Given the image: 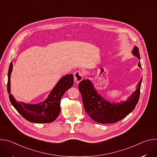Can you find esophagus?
Here are the masks:
<instances>
[{
	"label": "esophagus",
	"mask_w": 157,
	"mask_h": 157,
	"mask_svg": "<svg viewBox=\"0 0 157 157\" xmlns=\"http://www.w3.org/2000/svg\"><path fill=\"white\" fill-rule=\"evenodd\" d=\"M83 73L80 71H76L74 74V79L76 83H79L83 79Z\"/></svg>",
	"instance_id": "obj_1"
}]
</instances>
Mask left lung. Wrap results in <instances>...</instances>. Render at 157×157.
Returning <instances> with one entry per match:
<instances>
[{
  "label": "left lung",
  "mask_w": 157,
  "mask_h": 157,
  "mask_svg": "<svg viewBox=\"0 0 157 157\" xmlns=\"http://www.w3.org/2000/svg\"><path fill=\"white\" fill-rule=\"evenodd\" d=\"M132 53L140 59L138 47H134ZM138 66L142 68L140 62ZM142 80V78L138 83L136 91L127 101L121 103H111L105 101L98 94L90 81H81L78 88L82 96L85 111L92 119L101 124L114 123L123 119L135 109L139 100Z\"/></svg>",
  "instance_id": "8db88e82"
}]
</instances>
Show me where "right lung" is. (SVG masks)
I'll return each mask as SVG.
<instances>
[{"label": "right lung", "mask_w": 157, "mask_h": 157, "mask_svg": "<svg viewBox=\"0 0 157 157\" xmlns=\"http://www.w3.org/2000/svg\"><path fill=\"white\" fill-rule=\"evenodd\" d=\"M12 66V62H11L8 71L7 92L9 94L10 93V77ZM73 75L63 76L56 84L48 98L38 104H28L17 102L10 94L9 99L18 113L28 121L33 123H50L54 121L58 116L60 112L61 98L73 86Z\"/></svg>", "instance_id": "right-lung-1"}]
</instances>
